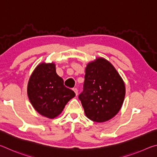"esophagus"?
<instances>
[{
    "mask_svg": "<svg viewBox=\"0 0 157 157\" xmlns=\"http://www.w3.org/2000/svg\"><path fill=\"white\" fill-rule=\"evenodd\" d=\"M73 91H74V92L75 93L76 95H78V89H77V88H74V89H73Z\"/></svg>",
    "mask_w": 157,
    "mask_h": 157,
    "instance_id": "esophagus-1",
    "label": "esophagus"
}]
</instances>
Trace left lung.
Segmentation results:
<instances>
[{"instance_id": "8db88e82", "label": "left lung", "mask_w": 157, "mask_h": 157, "mask_svg": "<svg viewBox=\"0 0 157 157\" xmlns=\"http://www.w3.org/2000/svg\"><path fill=\"white\" fill-rule=\"evenodd\" d=\"M124 95L123 79L109 61L99 57L87 64L79 95L87 118L98 123L110 120L120 111Z\"/></svg>"}]
</instances>
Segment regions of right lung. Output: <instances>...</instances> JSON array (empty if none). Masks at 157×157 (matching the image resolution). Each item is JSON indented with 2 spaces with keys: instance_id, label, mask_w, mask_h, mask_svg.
<instances>
[{
  "instance_id": "1",
  "label": "right lung",
  "mask_w": 157,
  "mask_h": 157,
  "mask_svg": "<svg viewBox=\"0 0 157 157\" xmlns=\"http://www.w3.org/2000/svg\"><path fill=\"white\" fill-rule=\"evenodd\" d=\"M28 95L33 107L41 116L55 118L75 94L63 85L54 63H41L32 73L28 84Z\"/></svg>"
}]
</instances>
